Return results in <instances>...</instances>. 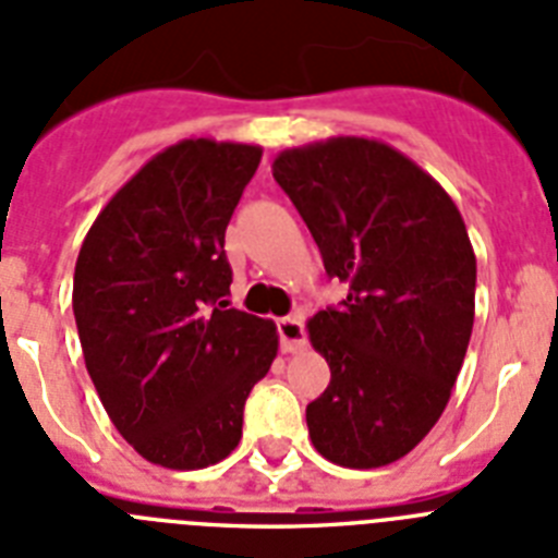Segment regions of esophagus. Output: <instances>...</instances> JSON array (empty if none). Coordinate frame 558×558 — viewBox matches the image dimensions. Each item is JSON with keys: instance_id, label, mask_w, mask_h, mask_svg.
Listing matches in <instances>:
<instances>
[{"instance_id": "34e87169", "label": "esophagus", "mask_w": 558, "mask_h": 558, "mask_svg": "<svg viewBox=\"0 0 558 558\" xmlns=\"http://www.w3.org/2000/svg\"><path fill=\"white\" fill-rule=\"evenodd\" d=\"M278 335H280V349H283V351H303V349H306V329H303V320L298 315L280 317Z\"/></svg>"}]
</instances>
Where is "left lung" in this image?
<instances>
[{"mask_svg": "<svg viewBox=\"0 0 558 558\" xmlns=\"http://www.w3.org/2000/svg\"><path fill=\"white\" fill-rule=\"evenodd\" d=\"M271 175L349 287L306 323L331 368L306 405L312 446L343 468L391 465L442 416L465 360L476 294L465 221L423 167L377 138L283 149Z\"/></svg>", "mask_w": 558, "mask_h": 558, "instance_id": "8db88e82", "label": "left lung"}]
</instances>
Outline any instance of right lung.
Returning <instances> with one entry per match:
<instances>
[{
  "label": "right lung",
  "mask_w": 558,
  "mask_h": 558,
  "mask_svg": "<svg viewBox=\"0 0 558 558\" xmlns=\"http://www.w3.org/2000/svg\"><path fill=\"white\" fill-rule=\"evenodd\" d=\"M264 149L184 138L149 158L78 250L84 366L119 434L153 465L198 471L241 442L243 402L278 329L229 308L223 238Z\"/></svg>",
  "instance_id": "obj_1"
}]
</instances>
